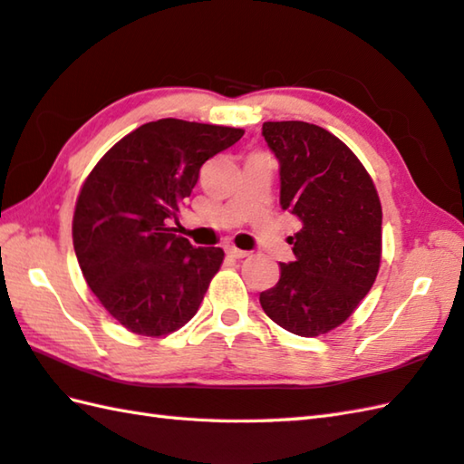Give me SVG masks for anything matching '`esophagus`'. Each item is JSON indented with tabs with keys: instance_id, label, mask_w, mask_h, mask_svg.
Instances as JSON below:
<instances>
[{
	"instance_id": "1",
	"label": "esophagus",
	"mask_w": 464,
	"mask_h": 464,
	"mask_svg": "<svg viewBox=\"0 0 464 464\" xmlns=\"http://www.w3.org/2000/svg\"><path fill=\"white\" fill-rule=\"evenodd\" d=\"M225 253L229 255L231 259H245L247 257V251H241V249H237V247H233V245H229V247H225Z\"/></svg>"
}]
</instances>
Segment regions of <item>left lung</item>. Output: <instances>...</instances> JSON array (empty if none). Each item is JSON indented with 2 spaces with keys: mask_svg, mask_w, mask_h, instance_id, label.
<instances>
[{
  "mask_svg": "<svg viewBox=\"0 0 464 464\" xmlns=\"http://www.w3.org/2000/svg\"><path fill=\"white\" fill-rule=\"evenodd\" d=\"M263 137L279 161V203L303 227L291 237L295 259L259 301L285 331L317 337L347 321L377 279L381 201L354 153L323 127L265 121Z\"/></svg>",
  "mask_w": 464,
  "mask_h": 464,
  "instance_id": "obj_1",
  "label": "left lung"
}]
</instances>
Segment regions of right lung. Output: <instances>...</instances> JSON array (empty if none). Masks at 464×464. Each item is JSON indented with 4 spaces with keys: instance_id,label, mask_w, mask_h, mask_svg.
<instances>
[{
    "instance_id": "add662e5",
    "label": "right lung",
    "mask_w": 464,
    "mask_h": 464,
    "mask_svg": "<svg viewBox=\"0 0 464 464\" xmlns=\"http://www.w3.org/2000/svg\"><path fill=\"white\" fill-rule=\"evenodd\" d=\"M243 130L160 120L115 143L82 187L73 247L83 277L127 331L161 337L199 309L223 249L193 247L169 221L213 155Z\"/></svg>"
}]
</instances>
